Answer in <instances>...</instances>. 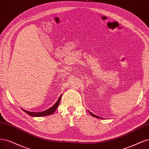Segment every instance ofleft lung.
<instances>
[{
    "mask_svg": "<svg viewBox=\"0 0 149 149\" xmlns=\"http://www.w3.org/2000/svg\"><path fill=\"white\" fill-rule=\"evenodd\" d=\"M89 113H90V114L91 115H92V116H93V117H95V118H99V119H100V118H101L100 117H99V116H96V115L93 114V113H91L90 111H89Z\"/></svg>",
    "mask_w": 149,
    "mask_h": 149,
    "instance_id": "left-lung-1",
    "label": "left lung"
}]
</instances>
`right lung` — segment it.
I'll return each mask as SVG.
<instances>
[{"instance_id": "right-lung-1", "label": "right lung", "mask_w": 149, "mask_h": 149, "mask_svg": "<svg viewBox=\"0 0 149 149\" xmlns=\"http://www.w3.org/2000/svg\"><path fill=\"white\" fill-rule=\"evenodd\" d=\"M61 99V95L60 96L59 99L57 100L56 103L53 105V106L51 107L49 109L45 110V111H41V112H31V111H26V110H25V109H23L22 108V109L23 110V111H25L26 114H28V115H30V116H31L41 117V116H47V115H50V114H52V113H54V111L56 110L57 108L58 107V106H59Z\"/></svg>"}]
</instances>
